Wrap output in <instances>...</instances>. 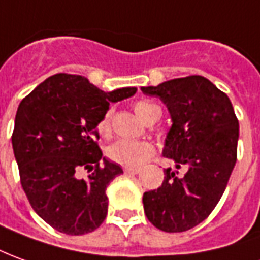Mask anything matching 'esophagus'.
Instances as JSON below:
<instances>
[{
	"label": "esophagus",
	"instance_id": "34e87169",
	"mask_svg": "<svg viewBox=\"0 0 260 260\" xmlns=\"http://www.w3.org/2000/svg\"><path fill=\"white\" fill-rule=\"evenodd\" d=\"M125 173H131V174H138L141 172V169L139 168H124Z\"/></svg>",
	"mask_w": 260,
	"mask_h": 260
}]
</instances>
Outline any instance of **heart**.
<instances>
[{
  "mask_svg": "<svg viewBox=\"0 0 260 260\" xmlns=\"http://www.w3.org/2000/svg\"><path fill=\"white\" fill-rule=\"evenodd\" d=\"M134 111L138 117L146 124L156 122L161 115L160 108L149 101H136L134 103ZM97 129L100 134L107 135L111 129V110H107L100 118ZM153 145L149 141H131V139H118L107 148V156L112 161H117L125 166H139L153 155Z\"/></svg>",
  "mask_w": 260,
  "mask_h": 260,
  "instance_id": "1",
  "label": "heart"
}]
</instances>
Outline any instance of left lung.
I'll return each mask as SVG.
<instances>
[{"mask_svg":"<svg viewBox=\"0 0 260 260\" xmlns=\"http://www.w3.org/2000/svg\"><path fill=\"white\" fill-rule=\"evenodd\" d=\"M143 94L166 104L172 128L163 156L184 176L165 170L157 190L143 194L148 219L165 232L191 230L210 215L222 197L237 163L239 124L228 95L203 76H188L159 86L141 87Z\"/></svg>","mask_w":260,"mask_h":260,"instance_id":"left-lung-1","label":"left lung"}]
</instances>
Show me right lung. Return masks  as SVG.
Instances as JSON below:
<instances>
[{
  "instance_id": "obj_1",
  "label": "right lung",
  "mask_w": 260,
  "mask_h": 260,
  "mask_svg": "<svg viewBox=\"0 0 260 260\" xmlns=\"http://www.w3.org/2000/svg\"><path fill=\"white\" fill-rule=\"evenodd\" d=\"M135 87L105 92L86 77L59 73L21 101L12 148L21 184L43 221L67 235L97 230L107 217V186L122 169L103 157L97 124L110 103L132 97ZM87 170V179L79 177Z\"/></svg>"
}]
</instances>
